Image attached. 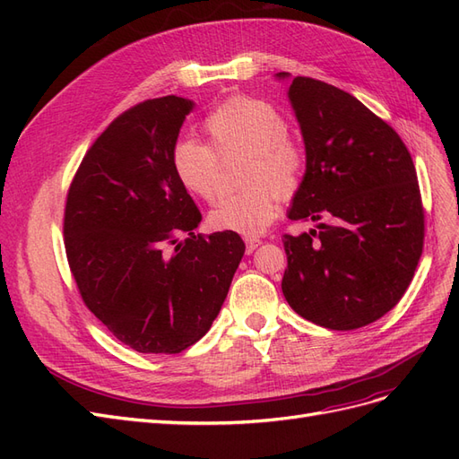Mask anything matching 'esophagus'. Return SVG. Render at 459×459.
<instances>
[{
  "label": "esophagus",
  "mask_w": 459,
  "mask_h": 459,
  "mask_svg": "<svg viewBox=\"0 0 459 459\" xmlns=\"http://www.w3.org/2000/svg\"><path fill=\"white\" fill-rule=\"evenodd\" d=\"M245 243H247V253L251 255L262 241L258 238H245Z\"/></svg>",
  "instance_id": "obj_1"
}]
</instances>
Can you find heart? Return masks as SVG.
<instances>
[{
    "mask_svg": "<svg viewBox=\"0 0 459 459\" xmlns=\"http://www.w3.org/2000/svg\"><path fill=\"white\" fill-rule=\"evenodd\" d=\"M211 147L179 140L172 149V170L191 195L211 201L218 191V159L226 152H251L243 184L247 189L221 197L208 214L211 226L255 238L302 184L304 155L289 140V120L268 101L233 95L203 122Z\"/></svg>",
    "mask_w": 459,
    "mask_h": 459,
    "instance_id": "heart-1",
    "label": "heart"
}]
</instances>
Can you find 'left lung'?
<instances>
[{
  "label": "left lung",
  "mask_w": 459,
  "mask_h": 459,
  "mask_svg": "<svg viewBox=\"0 0 459 459\" xmlns=\"http://www.w3.org/2000/svg\"><path fill=\"white\" fill-rule=\"evenodd\" d=\"M289 101L307 149L289 218L319 224L283 235V295L316 325L364 327L404 297L423 253L415 166L400 135L354 95L297 76Z\"/></svg>",
  "instance_id": "8db88e82"
}]
</instances>
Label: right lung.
I'll use <instances>...</instances> for the list:
<instances>
[{"instance_id":"right-lung-1","label":"right lung","mask_w":459,"mask_h":459,"mask_svg":"<svg viewBox=\"0 0 459 459\" xmlns=\"http://www.w3.org/2000/svg\"><path fill=\"white\" fill-rule=\"evenodd\" d=\"M191 108L193 101L166 95L124 110L88 149L66 195L65 251L80 297L143 354L195 344L245 253L235 231H193L201 212L172 170Z\"/></svg>"}]
</instances>
